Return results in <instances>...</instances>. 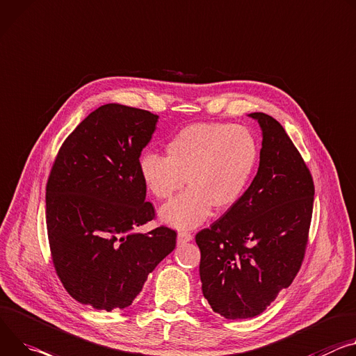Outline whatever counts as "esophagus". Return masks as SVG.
<instances>
[{"instance_id": "esophagus-1", "label": "esophagus", "mask_w": 356, "mask_h": 356, "mask_svg": "<svg viewBox=\"0 0 356 356\" xmlns=\"http://www.w3.org/2000/svg\"><path fill=\"white\" fill-rule=\"evenodd\" d=\"M191 240H193L191 233H188V232H179V233H177V243H179V244H181V243H188V241H191Z\"/></svg>"}]
</instances>
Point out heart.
<instances>
[{"mask_svg":"<svg viewBox=\"0 0 356 356\" xmlns=\"http://www.w3.org/2000/svg\"><path fill=\"white\" fill-rule=\"evenodd\" d=\"M258 145L243 126L195 123L166 143V156L145 153L139 160L142 180L157 200H169L187 183L188 188L160 210L165 222L193 229L216 210L233 207L252 176Z\"/></svg>","mask_w":356,"mask_h":356,"instance_id":"obj_1","label":"heart"}]
</instances>
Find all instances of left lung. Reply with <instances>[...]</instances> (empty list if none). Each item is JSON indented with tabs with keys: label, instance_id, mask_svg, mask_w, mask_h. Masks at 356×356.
<instances>
[{
	"label": "left lung",
	"instance_id": "obj_1",
	"mask_svg": "<svg viewBox=\"0 0 356 356\" xmlns=\"http://www.w3.org/2000/svg\"><path fill=\"white\" fill-rule=\"evenodd\" d=\"M263 132L260 166L238 202L196 234L203 296L227 319L260 315L298 274L308 243L314 180L284 127L250 113Z\"/></svg>",
	"mask_w": 356,
	"mask_h": 356
}]
</instances>
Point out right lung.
<instances>
[{
	"label": "right lung",
	"mask_w": 356,
	"mask_h": 356,
	"mask_svg": "<svg viewBox=\"0 0 356 356\" xmlns=\"http://www.w3.org/2000/svg\"><path fill=\"white\" fill-rule=\"evenodd\" d=\"M159 116L108 104L89 113L62 143L47 183V230L62 285L95 309H123L147 275L176 247V232L160 225L146 202L139 157Z\"/></svg>",
	"instance_id": "add662e5"
}]
</instances>
